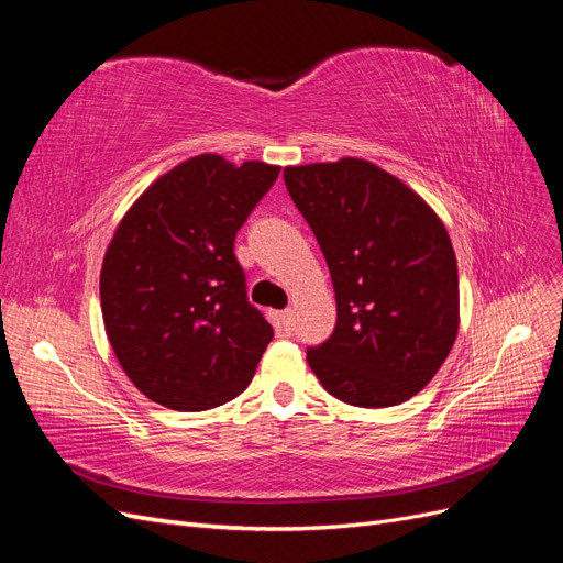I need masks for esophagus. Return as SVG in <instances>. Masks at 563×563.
I'll use <instances>...</instances> for the list:
<instances>
[{
	"instance_id": "34e87169",
	"label": "esophagus",
	"mask_w": 563,
	"mask_h": 563,
	"mask_svg": "<svg viewBox=\"0 0 563 563\" xmlns=\"http://www.w3.org/2000/svg\"><path fill=\"white\" fill-rule=\"evenodd\" d=\"M272 323H275L277 335H282V338L291 335L294 333V312L291 310L275 312V314H272Z\"/></svg>"
}]
</instances>
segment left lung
<instances>
[{
	"mask_svg": "<svg viewBox=\"0 0 563 563\" xmlns=\"http://www.w3.org/2000/svg\"><path fill=\"white\" fill-rule=\"evenodd\" d=\"M284 180L327 258L338 321L308 350L335 399L397 406L428 385L460 327L457 263L434 209L366 159L286 166Z\"/></svg>",
	"mask_w": 563,
	"mask_h": 563,
	"instance_id": "8db88e82",
	"label": "left lung"
}]
</instances>
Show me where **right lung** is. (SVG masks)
Masks as SVG:
<instances>
[{"label":"right lung","mask_w":563,"mask_h":563,"mask_svg":"<svg viewBox=\"0 0 563 563\" xmlns=\"http://www.w3.org/2000/svg\"><path fill=\"white\" fill-rule=\"evenodd\" d=\"M279 168L197 155L152 183L119 220L100 269V310L129 380L174 411L240 397L272 340L246 300L234 236Z\"/></svg>","instance_id":"1"}]
</instances>
